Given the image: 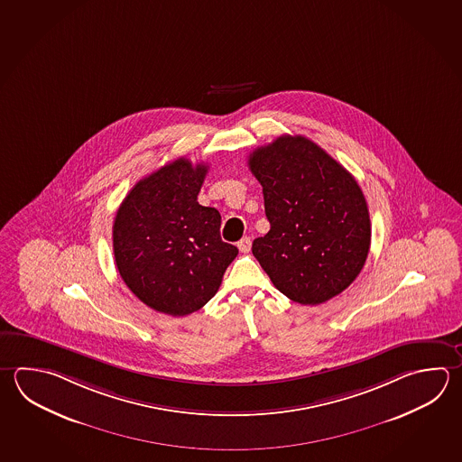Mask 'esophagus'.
<instances>
[{
	"instance_id": "1",
	"label": "esophagus",
	"mask_w": 462,
	"mask_h": 462,
	"mask_svg": "<svg viewBox=\"0 0 462 462\" xmlns=\"http://www.w3.org/2000/svg\"><path fill=\"white\" fill-rule=\"evenodd\" d=\"M236 246H238V250L242 253L250 252V250H252V238H250V236H245V238H242V240L236 244Z\"/></svg>"
}]
</instances>
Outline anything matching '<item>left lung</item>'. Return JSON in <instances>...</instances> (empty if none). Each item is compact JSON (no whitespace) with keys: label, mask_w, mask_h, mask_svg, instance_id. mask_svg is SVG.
Here are the masks:
<instances>
[{"label":"left lung","mask_w":462,"mask_h":462,"mask_svg":"<svg viewBox=\"0 0 462 462\" xmlns=\"http://www.w3.org/2000/svg\"><path fill=\"white\" fill-rule=\"evenodd\" d=\"M248 166L271 224L252 252L273 284L299 304L338 296L363 270L371 245L369 210L353 174L302 135L256 148Z\"/></svg>","instance_id":"1"}]
</instances>
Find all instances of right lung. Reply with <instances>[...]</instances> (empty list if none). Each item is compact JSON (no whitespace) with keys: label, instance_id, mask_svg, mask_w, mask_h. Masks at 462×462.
<instances>
[{"label":"right lung","instance_id":"obj_1","mask_svg":"<svg viewBox=\"0 0 462 462\" xmlns=\"http://www.w3.org/2000/svg\"><path fill=\"white\" fill-rule=\"evenodd\" d=\"M208 165L178 158L132 188L116 214L113 250L122 281L143 304L183 317L216 296L238 248L220 238V214L198 194Z\"/></svg>","mask_w":462,"mask_h":462}]
</instances>
